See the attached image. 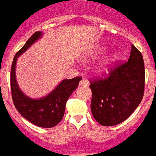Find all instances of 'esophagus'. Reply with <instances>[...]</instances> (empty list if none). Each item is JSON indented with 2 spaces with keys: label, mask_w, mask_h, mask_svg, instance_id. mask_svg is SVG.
I'll list each match as a JSON object with an SVG mask.
<instances>
[{
  "label": "esophagus",
  "mask_w": 156,
  "mask_h": 156,
  "mask_svg": "<svg viewBox=\"0 0 156 156\" xmlns=\"http://www.w3.org/2000/svg\"><path fill=\"white\" fill-rule=\"evenodd\" d=\"M80 87H88L89 86V81L86 79H82L80 81Z\"/></svg>",
  "instance_id": "1"
}]
</instances>
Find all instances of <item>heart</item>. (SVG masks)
<instances>
[{"label":"heart","instance_id":"obj_1","mask_svg":"<svg viewBox=\"0 0 156 156\" xmlns=\"http://www.w3.org/2000/svg\"><path fill=\"white\" fill-rule=\"evenodd\" d=\"M106 50V48L104 46H98L95 49V55H101L103 54ZM119 58V53L117 51H113L112 53H109L108 55L105 56L104 58L101 59L100 63L98 64L96 67V70L101 75H106L108 74L111 70L112 67L113 66L114 63L117 61V59Z\"/></svg>","mask_w":156,"mask_h":156}]
</instances>
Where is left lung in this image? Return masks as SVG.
Here are the masks:
<instances>
[{"instance_id":"1","label":"left lung","mask_w":156,"mask_h":156,"mask_svg":"<svg viewBox=\"0 0 156 156\" xmlns=\"http://www.w3.org/2000/svg\"><path fill=\"white\" fill-rule=\"evenodd\" d=\"M143 56L133 44L129 60L110 71L104 79L91 81L90 110L102 126H114L138 108L144 90Z\"/></svg>"}]
</instances>
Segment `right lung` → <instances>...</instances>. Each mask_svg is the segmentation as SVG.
Returning a JSON list of instances; mask_svg holds the SVG:
<instances>
[{"label": "right lung", "instance_id": "1", "mask_svg": "<svg viewBox=\"0 0 156 156\" xmlns=\"http://www.w3.org/2000/svg\"><path fill=\"white\" fill-rule=\"evenodd\" d=\"M42 36V32H36L14 56L11 69V90L15 108L24 119L37 127L52 128L62 120L66 101L77 88L81 77L64 79L50 93L38 99L31 98L23 93L18 87L16 78L17 58Z\"/></svg>", "mask_w": 156, "mask_h": 156}]
</instances>
